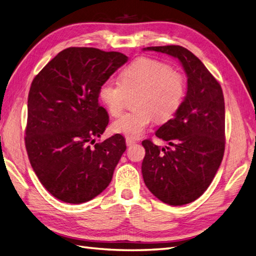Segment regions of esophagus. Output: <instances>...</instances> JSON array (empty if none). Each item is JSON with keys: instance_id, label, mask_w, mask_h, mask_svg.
<instances>
[{"instance_id": "obj_1", "label": "esophagus", "mask_w": 256, "mask_h": 256, "mask_svg": "<svg viewBox=\"0 0 256 256\" xmlns=\"http://www.w3.org/2000/svg\"><path fill=\"white\" fill-rule=\"evenodd\" d=\"M136 142L134 140H131V138H126V144L127 146H131V145H134Z\"/></svg>"}]
</instances>
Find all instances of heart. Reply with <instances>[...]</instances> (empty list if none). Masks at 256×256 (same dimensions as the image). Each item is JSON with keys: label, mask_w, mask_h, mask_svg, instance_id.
Returning <instances> with one entry per match:
<instances>
[{"label": "heart", "mask_w": 256, "mask_h": 256, "mask_svg": "<svg viewBox=\"0 0 256 256\" xmlns=\"http://www.w3.org/2000/svg\"><path fill=\"white\" fill-rule=\"evenodd\" d=\"M138 90V109L122 114L112 124V130L127 138H140L156 118L166 122L180 109L186 96V79L164 62L138 58L122 69L120 82L104 81L99 98L113 116L120 114L127 92Z\"/></svg>", "instance_id": "b5f03b06"}]
</instances>
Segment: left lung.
I'll return each instance as SVG.
<instances>
[{"label": "left lung", "mask_w": 256, "mask_h": 256, "mask_svg": "<svg viewBox=\"0 0 256 256\" xmlns=\"http://www.w3.org/2000/svg\"><path fill=\"white\" fill-rule=\"evenodd\" d=\"M180 62L187 74V94L180 109L156 136L160 150L145 140L142 175L146 187L162 202L182 206L198 198L212 184L226 147V108L221 85L194 54L180 46L147 47Z\"/></svg>", "instance_id": "left-lung-1"}]
</instances>
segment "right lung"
I'll return each mask as SVG.
<instances>
[{"mask_svg": "<svg viewBox=\"0 0 256 256\" xmlns=\"http://www.w3.org/2000/svg\"><path fill=\"white\" fill-rule=\"evenodd\" d=\"M127 60L115 51L67 48L30 84L28 156L44 187L65 203L81 204L100 194L126 150L118 134L102 143L96 138L109 122L98 102L100 85Z\"/></svg>", "mask_w": 256, "mask_h": 256, "instance_id": "obj_1", "label": "right lung"}]
</instances>
